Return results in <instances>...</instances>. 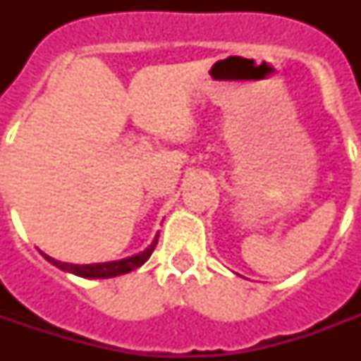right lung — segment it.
<instances>
[{"label": "right lung", "instance_id": "1", "mask_svg": "<svg viewBox=\"0 0 361 361\" xmlns=\"http://www.w3.org/2000/svg\"><path fill=\"white\" fill-rule=\"evenodd\" d=\"M157 241H159V236H155L153 243L147 247L146 251H142L140 255H135V257L123 258V260H114V262L86 264V266H78V264L59 262V260L48 257V255H44V252H42V257L47 258L50 264H54V266H58L59 269H65V271H71V274L80 275V277H90V279H109V277L129 274V271H133V269L140 268L142 264L152 257L153 249H155V245H157Z\"/></svg>", "mask_w": 361, "mask_h": 361}]
</instances>
